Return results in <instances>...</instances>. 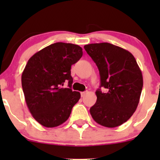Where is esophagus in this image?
<instances>
[{
	"instance_id": "34e87169",
	"label": "esophagus",
	"mask_w": 160,
	"mask_h": 160,
	"mask_svg": "<svg viewBox=\"0 0 160 160\" xmlns=\"http://www.w3.org/2000/svg\"><path fill=\"white\" fill-rule=\"evenodd\" d=\"M86 94V92H81V97H84V96H85Z\"/></svg>"
}]
</instances>
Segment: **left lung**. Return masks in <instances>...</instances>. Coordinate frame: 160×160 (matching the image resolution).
<instances>
[{
  "mask_svg": "<svg viewBox=\"0 0 160 160\" xmlns=\"http://www.w3.org/2000/svg\"><path fill=\"white\" fill-rule=\"evenodd\" d=\"M84 49L96 64L101 78L97 101L90 113L97 123L114 128L126 122L136 111L143 87L142 73L131 52L109 43H91Z\"/></svg>",
  "mask_w": 160,
  "mask_h": 160,
  "instance_id": "1",
  "label": "left lung"
}]
</instances>
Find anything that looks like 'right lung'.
<instances>
[{
    "mask_svg": "<svg viewBox=\"0 0 160 160\" xmlns=\"http://www.w3.org/2000/svg\"><path fill=\"white\" fill-rule=\"evenodd\" d=\"M82 49L58 42L42 49L29 58L22 74L25 102L37 122L53 128L68 119L80 93L73 91L71 65L81 58ZM65 82L69 87L65 88Z\"/></svg>",
    "mask_w": 160,
    "mask_h": 160,
    "instance_id": "1",
    "label": "right lung"
}]
</instances>
